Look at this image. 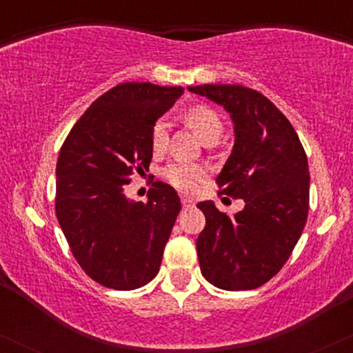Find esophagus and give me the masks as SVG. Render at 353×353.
Listing matches in <instances>:
<instances>
[{
  "label": "esophagus",
  "mask_w": 353,
  "mask_h": 353,
  "mask_svg": "<svg viewBox=\"0 0 353 353\" xmlns=\"http://www.w3.org/2000/svg\"><path fill=\"white\" fill-rule=\"evenodd\" d=\"M181 202H182V208L184 209H192L194 205H196V202L190 199V197H182Z\"/></svg>",
  "instance_id": "34e87169"
}]
</instances>
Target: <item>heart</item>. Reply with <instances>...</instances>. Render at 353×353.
I'll use <instances>...</instances> for the list:
<instances>
[{"instance_id": "b5f03b06", "label": "heart", "mask_w": 353, "mask_h": 353, "mask_svg": "<svg viewBox=\"0 0 353 353\" xmlns=\"http://www.w3.org/2000/svg\"><path fill=\"white\" fill-rule=\"evenodd\" d=\"M184 119L204 143H216L219 136L222 134V129H224L221 116L212 108L204 106V104L189 108L184 112ZM168 121L161 117L151 128V145L154 151H164L165 145H168ZM208 174L209 171L205 165L182 163V161L168 164L163 171V176L168 182H171L174 188L182 190V192H194L199 188L201 182L205 181Z\"/></svg>"}]
</instances>
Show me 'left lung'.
Here are the masks:
<instances>
[{
  "instance_id": "left-lung-1",
  "label": "left lung",
  "mask_w": 353,
  "mask_h": 353,
  "mask_svg": "<svg viewBox=\"0 0 353 353\" xmlns=\"http://www.w3.org/2000/svg\"><path fill=\"white\" fill-rule=\"evenodd\" d=\"M224 106L234 123L232 152L216 182L244 199L232 217L212 201L197 204L205 228L197 237L201 272L224 290H252L282 269L309 216V163L297 132L264 94L239 84L189 86Z\"/></svg>"
}]
</instances>
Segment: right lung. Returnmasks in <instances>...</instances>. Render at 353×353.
I'll return each mask as SVG.
<instances>
[{"mask_svg":"<svg viewBox=\"0 0 353 353\" xmlns=\"http://www.w3.org/2000/svg\"><path fill=\"white\" fill-rule=\"evenodd\" d=\"M182 92L181 86L117 84L86 109L61 145L56 217L81 269L109 289H139L159 272L179 196L156 181L148 202H134L124 185L132 172L149 169L152 124Z\"/></svg>","mask_w":353,"mask_h":353,"instance_id":"right-lung-1","label":"right lung"}]
</instances>
